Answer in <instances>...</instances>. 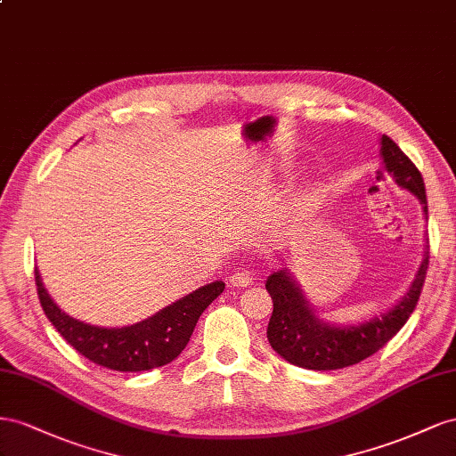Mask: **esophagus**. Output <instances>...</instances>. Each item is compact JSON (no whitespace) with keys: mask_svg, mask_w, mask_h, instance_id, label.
Wrapping results in <instances>:
<instances>
[{"mask_svg":"<svg viewBox=\"0 0 456 456\" xmlns=\"http://www.w3.org/2000/svg\"><path fill=\"white\" fill-rule=\"evenodd\" d=\"M250 282H252V275H250V273H246V271H235L229 277V284L237 286V289H244V286H248Z\"/></svg>","mask_w":456,"mask_h":456,"instance_id":"esophagus-1","label":"esophagus"}]
</instances>
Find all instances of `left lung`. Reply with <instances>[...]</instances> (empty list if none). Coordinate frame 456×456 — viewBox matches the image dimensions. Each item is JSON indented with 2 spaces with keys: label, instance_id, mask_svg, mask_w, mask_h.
I'll return each mask as SVG.
<instances>
[{
  "label": "left lung",
  "instance_id": "left-lung-1",
  "mask_svg": "<svg viewBox=\"0 0 456 456\" xmlns=\"http://www.w3.org/2000/svg\"><path fill=\"white\" fill-rule=\"evenodd\" d=\"M380 156L384 172L403 189L412 192L422 204L424 219L428 221L426 189L420 172L387 135L380 137ZM428 239L424 244L422 264L416 271L409 290L397 304L355 324H336L321 319L302 289L297 286L289 269L271 273L265 289L273 297V315L267 324V340L277 354L290 365L309 370H336L357 365L384 347L409 321L419 302L428 259H430Z\"/></svg>",
  "mask_w": 456,
  "mask_h": 456
}]
</instances>
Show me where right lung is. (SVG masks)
Masks as SVG:
<instances>
[{
	"mask_svg": "<svg viewBox=\"0 0 456 456\" xmlns=\"http://www.w3.org/2000/svg\"><path fill=\"white\" fill-rule=\"evenodd\" d=\"M34 273L40 304L57 332L86 359L118 372L151 370L172 362L189 344L202 311L225 290L224 281H214L135 324L107 329L64 314L47 294L40 271Z\"/></svg>",
	"mask_w": 456,
	"mask_h": 456,
	"instance_id": "right-lung-1",
	"label": "right lung"
}]
</instances>
